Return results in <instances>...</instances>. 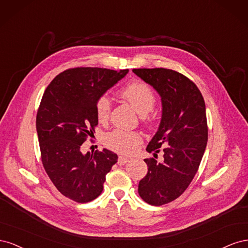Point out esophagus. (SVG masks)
<instances>
[{
	"label": "esophagus",
	"instance_id": "1",
	"mask_svg": "<svg viewBox=\"0 0 248 248\" xmlns=\"http://www.w3.org/2000/svg\"><path fill=\"white\" fill-rule=\"evenodd\" d=\"M129 161V159L127 158V157H124V156H119L118 158V164H120V166H123V164L127 163Z\"/></svg>",
	"mask_w": 248,
	"mask_h": 248
}]
</instances>
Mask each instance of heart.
Returning a JSON list of instances; mask_svg holds the SVG:
<instances>
[{"instance_id":"b5f03b06","label":"heart","mask_w":248,"mask_h":248,"mask_svg":"<svg viewBox=\"0 0 248 248\" xmlns=\"http://www.w3.org/2000/svg\"><path fill=\"white\" fill-rule=\"evenodd\" d=\"M120 95L128 101L141 116L147 115L153 108L156 101L153 90L141 80L130 81L120 91ZM110 108L111 103L107 95H102L96 100V117L100 123L108 122L110 115ZM140 142L141 136L137 131L114 129L108 132L104 137L106 146L121 154L133 153Z\"/></svg>"}]
</instances>
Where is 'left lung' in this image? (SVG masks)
Returning <instances> with one entry per match:
<instances>
[{"label": "left lung", "mask_w": 248, "mask_h": 248, "mask_svg": "<svg viewBox=\"0 0 248 248\" xmlns=\"http://www.w3.org/2000/svg\"><path fill=\"white\" fill-rule=\"evenodd\" d=\"M161 97L158 130L149 142V153L163 160L144 159L147 175L139 183V194L153 206L168 204L186 190L199 170L208 140L206 106L196 84L183 74L166 68L133 69Z\"/></svg>", "instance_id": "1"}]
</instances>
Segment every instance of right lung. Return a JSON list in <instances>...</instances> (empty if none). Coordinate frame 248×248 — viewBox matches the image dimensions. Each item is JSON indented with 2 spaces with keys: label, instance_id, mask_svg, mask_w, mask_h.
Listing matches in <instances>:
<instances>
[{
  "label": "right lung",
  "instance_id": "add662e5",
  "mask_svg": "<svg viewBox=\"0 0 248 248\" xmlns=\"http://www.w3.org/2000/svg\"><path fill=\"white\" fill-rule=\"evenodd\" d=\"M127 72L67 69L44 91L36 117L42 164L56 188L74 202H88L100 196L106 176L118 160L108 149L82 154L80 147L98 124L96 100Z\"/></svg>",
  "mask_w": 248,
  "mask_h": 248
}]
</instances>
